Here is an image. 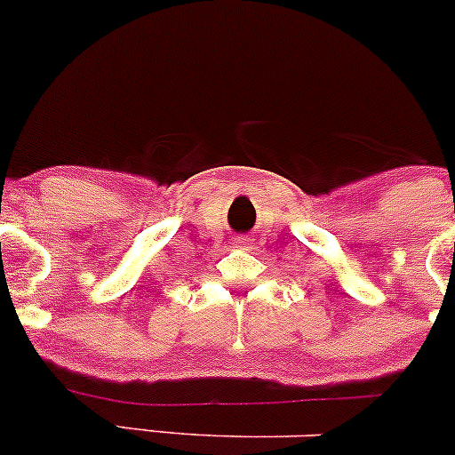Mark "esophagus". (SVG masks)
<instances>
[{"instance_id":"34e87169","label":"esophagus","mask_w":455,"mask_h":455,"mask_svg":"<svg viewBox=\"0 0 455 455\" xmlns=\"http://www.w3.org/2000/svg\"><path fill=\"white\" fill-rule=\"evenodd\" d=\"M243 243H244V241H243Z\"/></svg>"}]
</instances>
